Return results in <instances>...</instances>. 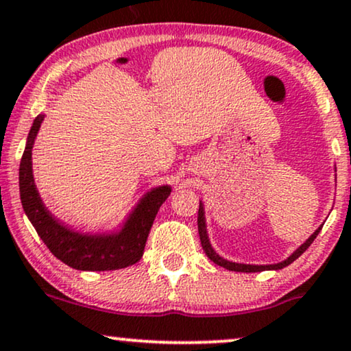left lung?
I'll list each match as a JSON object with an SVG mask.
<instances>
[{"label":"left lung","instance_id":"1","mask_svg":"<svg viewBox=\"0 0 351 351\" xmlns=\"http://www.w3.org/2000/svg\"><path fill=\"white\" fill-rule=\"evenodd\" d=\"M335 172H337V167ZM335 180H337V176H335ZM322 226H319L315 231L311 234L308 239H306L302 244L298 247L295 252H293L289 257L285 258V261H281L278 263H267V265H255V263H239V262H232V261H228V258H224L219 255L216 250L213 249V245H211L210 242V237H208V229H206V219H205V206H203V203L200 200V208H198V234H200V242H202V247L205 250L206 257L210 258L211 262H215L216 265L226 268V270H231V271H244V274H254V271H263V270H280V268H285L288 267L289 263H293L296 261L300 255L304 252L306 249L309 247L311 244H313V241L315 239V236L321 232Z\"/></svg>","mask_w":351,"mask_h":351}]
</instances>
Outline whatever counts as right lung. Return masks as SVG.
Wrapping results in <instances>:
<instances>
[{"mask_svg":"<svg viewBox=\"0 0 351 351\" xmlns=\"http://www.w3.org/2000/svg\"><path fill=\"white\" fill-rule=\"evenodd\" d=\"M45 115L38 114L30 127L19 166L21 203L37 234L50 252L76 270H119L136 263L143 257L149 229L167 197L171 185H158L143 195L119 228L109 231H76L51 215L42 202L32 172V148Z\"/></svg>","mask_w":351,"mask_h":351,"instance_id":"right-lung-1","label":"right lung"}]
</instances>
